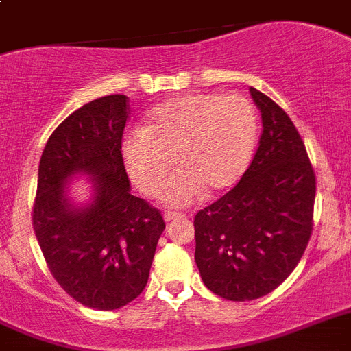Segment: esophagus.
<instances>
[{"mask_svg":"<svg viewBox=\"0 0 351 351\" xmlns=\"http://www.w3.org/2000/svg\"><path fill=\"white\" fill-rule=\"evenodd\" d=\"M181 217H184V215H182V213H178V211H165V215H163L165 221L178 220V218H181Z\"/></svg>","mask_w":351,"mask_h":351,"instance_id":"obj_1","label":"esophagus"}]
</instances>
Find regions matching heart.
Masks as SVG:
<instances>
[{"instance_id":"obj_1","label":"heart","mask_w":351,"mask_h":351,"mask_svg":"<svg viewBox=\"0 0 351 351\" xmlns=\"http://www.w3.org/2000/svg\"><path fill=\"white\" fill-rule=\"evenodd\" d=\"M257 130L256 108L243 95H181L158 104L143 130L125 134L122 160L134 184L158 195L176 158L182 170L163 197L172 206H186L202 191L217 197L241 181L254 158Z\"/></svg>"}]
</instances>
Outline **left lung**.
<instances>
[{
    "label": "left lung",
    "instance_id": "obj_1",
    "mask_svg": "<svg viewBox=\"0 0 351 351\" xmlns=\"http://www.w3.org/2000/svg\"><path fill=\"white\" fill-rule=\"evenodd\" d=\"M263 133L241 181L195 215V263L215 295L256 300L289 277L313 232L316 176L282 108L250 86Z\"/></svg>",
    "mask_w": 351,
    "mask_h": 351
}]
</instances>
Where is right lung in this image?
I'll return each instance as SVG.
<instances>
[{"mask_svg":"<svg viewBox=\"0 0 351 351\" xmlns=\"http://www.w3.org/2000/svg\"><path fill=\"white\" fill-rule=\"evenodd\" d=\"M128 117L121 94L83 104L53 131L38 163L33 230L56 282L90 309H121L143 291L165 230L161 213L131 195L121 152ZM76 173L93 178L85 206L66 195Z\"/></svg>","mask_w":351,"mask_h":351,"instance_id":"obj_1","label":"right lung"}]
</instances>
